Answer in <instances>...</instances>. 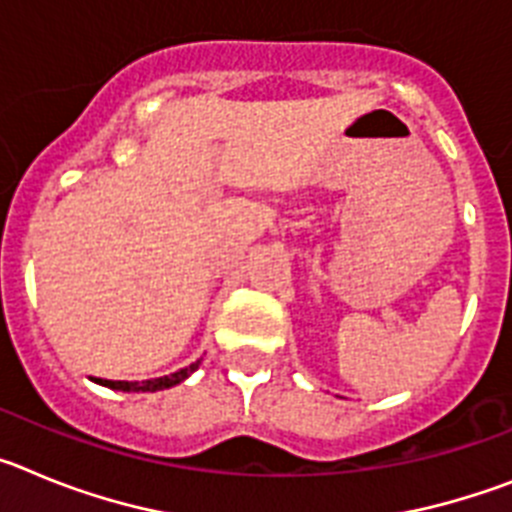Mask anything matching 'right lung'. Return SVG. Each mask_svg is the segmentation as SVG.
Listing matches in <instances>:
<instances>
[{
	"label": "right lung",
	"instance_id": "right-lung-1",
	"mask_svg": "<svg viewBox=\"0 0 512 512\" xmlns=\"http://www.w3.org/2000/svg\"><path fill=\"white\" fill-rule=\"evenodd\" d=\"M197 366H200V361H194V364L184 366V369H179V372L174 374H166V377L146 379V382H112V379H94V382L120 392H158V390H169V387H176L179 382H184L189 374L197 372Z\"/></svg>",
	"mask_w": 512,
	"mask_h": 512
}]
</instances>
